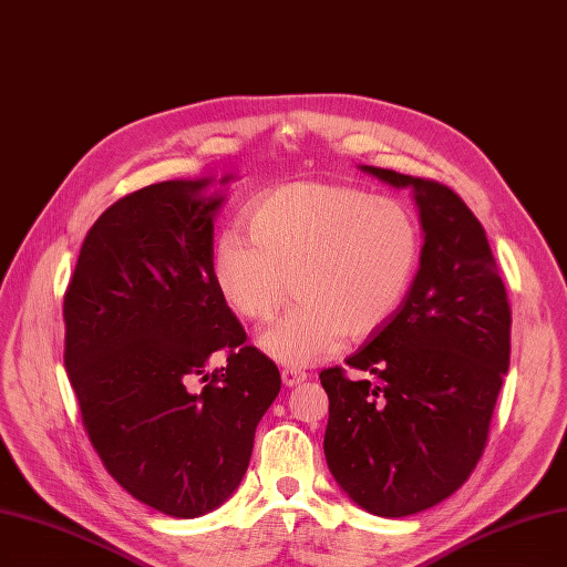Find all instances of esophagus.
<instances>
[{"instance_id":"obj_1","label":"esophagus","mask_w":567,"mask_h":567,"mask_svg":"<svg viewBox=\"0 0 567 567\" xmlns=\"http://www.w3.org/2000/svg\"><path fill=\"white\" fill-rule=\"evenodd\" d=\"M280 378H282V384H285V386H297V384H301L308 375H306L303 371H297V368H285V371L280 373Z\"/></svg>"}]
</instances>
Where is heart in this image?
Listing matches in <instances>:
<instances>
[{
  "label": "heart",
  "mask_w": 567,
  "mask_h": 567,
  "mask_svg": "<svg viewBox=\"0 0 567 567\" xmlns=\"http://www.w3.org/2000/svg\"><path fill=\"white\" fill-rule=\"evenodd\" d=\"M250 234L213 243L215 289L238 317L266 319L287 278L297 308L257 338L276 363L303 368L331 357L348 333L378 331L403 301L420 264L422 234L405 204L357 187L289 183L261 194Z\"/></svg>",
  "instance_id": "1"
}]
</instances>
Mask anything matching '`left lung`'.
<instances>
[{"mask_svg": "<svg viewBox=\"0 0 567 567\" xmlns=\"http://www.w3.org/2000/svg\"><path fill=\"white\" fill-rule=\"evenodd\" d=\"M412 189L424 245L403 303L350 368L319 373L329 393L324 456L338 486L375 516L429 509L471 477L509 365L512 312L480 219L435 181L361 166Z\"/></svg>", "mask_w": 567, "mask_h": 567, "instance_id": "8db88e82", "label": "left lung"}]
</instances>
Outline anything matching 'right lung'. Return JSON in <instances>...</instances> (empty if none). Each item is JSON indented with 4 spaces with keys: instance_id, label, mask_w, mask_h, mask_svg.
Wrapping results in <instances>:
<instances>
[{
    "instance_id": "obj_1",
    "label": "right lung",
    "mask_w": 567,
    "mask_h": 567,
    "mask_svg": "<svg viewBox=\"0 0 567 567\" xmlns=\"http://www.w3.org/2000/svg\"><path fill=\"white\" fill-rule=\"evenodd\" d=\"M231 176L219 178L227 185ZM213 178L122 196L87 231L64 293V365L92 447L130 494L178 519L223 505L280 391L210 276ZM228 365L205 373L213 351ZM205 375L194 390L190 380Z\"/></svg>"
}]
</instances>
